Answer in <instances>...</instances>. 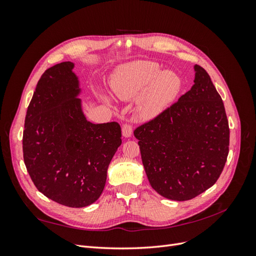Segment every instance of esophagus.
I'll list each match as a JSON object with an SVG mask.
<instances>
[{
  "instance_id": "obj_1",
  "label": "esophagus",
  "mask_w": 256,
  "mask_h": 256,
  "mask_svg": "<svg viewBox=\"0 0 256 256\" xmlns=\"http://www.w3.org/2000/svg\"><path fill=\"white\" fill-rule=\"evenodd\" d=\"M122 136L125 138H129L131 136V134H132V126L130 125V124H124L122 125Z\"/></svg>"
}]
</instances>
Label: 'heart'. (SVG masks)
Segmentation results:
<instances>
[{"label":"heart","instance_id":"heart-1","mask_svg":"<svg viewBox=\"0 0 256 256\" xmlns=\"http://www.w3.org/2000/svg\"><path fill=\"white\" fill-rule=\"evenodd\" d=\"M114 94L130 100L141 95L138 110L143 118H154L171 106L182 88L176 74L164 70L150 60H138L124 67L112 82Z\"/></svg>","mask_w":256,"mask_h":256}]
</instances>
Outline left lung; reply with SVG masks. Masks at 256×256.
Instances as JSON below:
<instances>
[{"instance_id":"left-lung-1","label":"left lung","mask_w":256,"mask_h":256,"mask_svg":"<svg viewBox=\"0 0 256 256\" xmlns=\"http://www.w3.org/2000/svg\"><path fill=\"white\" fill-rule=\"evenodd\" d=\"M194 72L191 90L134 132L152 188L173 200H188L210 188L228 154L222 99L205 69L196 65Z\"/></svg>"}]
</instances>
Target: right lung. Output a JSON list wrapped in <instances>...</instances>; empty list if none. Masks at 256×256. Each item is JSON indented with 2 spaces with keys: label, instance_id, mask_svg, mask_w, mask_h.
Instances as JSON below:
<instances>
[{
  "label": "right lung",
  "instance_id": "obj_1",
  "mask_svg": "<svg viewBox=\"0 0 256 256\" xmlns=\"http://www.w3.org/2000/svg\"><path fill=\"white\" fill-rule=\"evenodd\" d=\"M74 67L63 62L40 76L26 111L22 147L38 191L58 204L80 208L102 196L122 130L116 122L86 120Z\"/></svg>",
  "mask_w": 256,
  "mask_h": 256
}]
</instances>
